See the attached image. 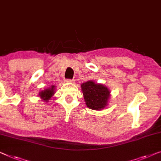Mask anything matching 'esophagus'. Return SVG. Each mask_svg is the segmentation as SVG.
Here are the masks:
<instances>
[{"instance_id":"esophagus-1","label":"esophagus","mask_w":161,"mask_h":161,"mask_svg":"<svg viewBox=\"0 0 161 161\" xmlns=\"http://www.w3.org/2000/svg\"><path fill=\"white\" fill-rule=\"evenodd\" d=\"M74 80H73V79H67L66 80V82L67 83H73Z\"/></svg>"}]
</instances>
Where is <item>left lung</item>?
Listing matches in <instances>:
<instances>
[{"instance_id":"obj_1","label":"left lung","mask_w":161,"mask_h":161,"mask_svg":"<svg viewBox=\"0 0 161 161\" xmlns=\"http://www.w3.org/2000/svg\"><path fill=\"white\" fill-rule=\"evenodd\" d=\"M81 88L87 107L96 110L105 108L110 93L106 86L89 80L82 83Z\"/></svg>"}]
</instances>
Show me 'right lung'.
I'll list each match as a JSON object with an SVG mask.
<instances>
[{
	"label": "right lung",
	"instance_id": "obj_1",
	"mask_svg": "<svg viewBox=\"0 0 161 161\" xmlns=\"http://www.w3.org/2000/svg\"><path fill=\"white\" fill-rule=\"evenodd\" d=\"M53 94H54V86H52L51 88L45 89L43 91V92H41L39 95H40L41 99H43L44 102H46L52 98Z\"/></svg>",
	"mask_w": 161,
	"mask_h": 161
}]
</instances>
